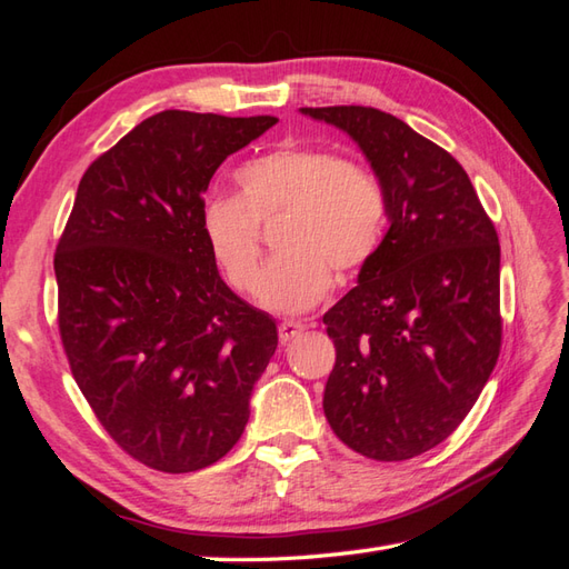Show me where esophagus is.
Returning a JSON list of instances; mask_svg holds the SVG:
<instances>
[{
	"instance_id": "esophagus-1",
	"label": "esophagus",
	"mask_w": 569,
	"mask_h": 569,
	"mask_svg": "<svg viewBox=\"0 0 569 569\" xmlns=\"http://www.w3.org/2000/svg\"><path fill=\"white\" fill-rule=\"evenodd\" d=\"M306 332V325L303 322H296V320H283L281 325H278V340H281L283 345L296 340V337H300Z\"/></svg>"
}]
</instances>
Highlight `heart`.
I'll return each instance as SVG.
<instances>
[{"label": "heart", "mask_w": 569, "mask_h": 569, "mask_svg": "<svg viewBox=\"0 0 569 569\" xmlns=\"http://www.w3.org/2000/svg\"><path fill=\"white\" fill-rule=\"evenodd\" d=\"M237 192H212L200 204V229L229 283L253 291L260 222L284 214L282 249L257 287L273 312H306L328 296L335 272L349 276L377 257L389 224V198L367 163L283 143L237 171Z\"/></svg>", "instance_id": "obj_1"}]
</instances>
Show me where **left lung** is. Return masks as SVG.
Returning <instances> with one entry per match:
<instances>
[{
  "mask_svg": "<svg viewBox=\"0 0 569 569\" xmlns=\"http://www.w3.org/2000/svg\"><path fill=\"white\" fill-rule=\"evenodd\" d=\"M300 112L352 137L389 198L377 257L322 318L337 352L322 408L355 452L401 462L450 438L497 367V229L465 168L398 117Z\"/></svg>",
  "mask_w": 569,
  "mask_h": 569,
  "instance_id": "left-lung-1",
  "label": "left lung"
}]
</instances>
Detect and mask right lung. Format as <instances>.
I'll return each instance as SVG.
<instances>
[{"mask_svg":"<svg viewBox=\"0 0 569 569\" xmlns=\"http://www.w3.org/2000/svg\"><path fill=\"white\" fill-rule=\"evenodd\" d=\"M276 122L180 110L143 119L84 171L56 247L72 377L110 438L168 475L232 450L276 352L273 318L229 291L200 229L217 168Z\"/></svg>","mask_w":569,"mask_h":569,"instance_id":"obj_1","label":"right lung"}]
</instances>
